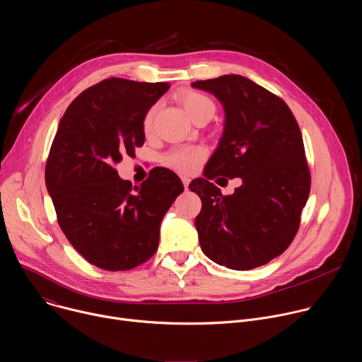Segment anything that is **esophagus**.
Masks as SVG:
<instances>
[{"mask_svg":"<svg viewBox=\"0 0 362 362\" xmlns=\"http://www.w3.org/2000/svg\"><path fill=\"white\" fill-rule=\"evenodd\" d=\"M182 182H183L185 189H187V187H189V183H190V179H189L187 176H183V177H182Z\"/></svg>","mask_w":362,"mask_h":362,"instance_id":"obj_1","label":"esophagus"}]
</instances>
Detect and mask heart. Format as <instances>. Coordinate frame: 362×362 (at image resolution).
I'll list each match as a JSON object with an SVG mask.
<instances>
[{"label": "heart", "instance_id": "obj_1", "mask_svg": "<svg viewBox=\"0 0 362 362\" xmlns=\"http://www.w3.org/2000/svg\"><path fill=\"white\" fill-rule=\"evenodd\" d=\"M180 103L187 115L196 122L203 116H214L216 106L212 98L199 91H185L180 95ZM156 106L150 107L143 117V132L150 134L153 132L154 117H156ZM206 156V151L202 147H175L163 156V163L177 172L192 173L194 172Z\"/></svg>", "mask_w": 362, "mask_h": 362}]
</instances>
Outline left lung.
<instances>
[{
    "instance_id": "8db88e82",
    "label": "left lung",
    "mask_w": 362,
    "mask_h": 362,
    "mask_svg": "<svg viewBox=\"0 0 362 362\" xmlns=\"http://www.w3.org/2000/svg\"><path fill=\"white\" fill-rule=\"evenodd\" d=\"M225 109L221 143L189 189L202 200L194 225L203 253L236 271L262 267L293 240L311 189L299 126L286 103L252 80L238 76L194 81ZM240 177L225 197L211 180ZM223 179V177H221Z\"/></svg>"
}]
</instances>
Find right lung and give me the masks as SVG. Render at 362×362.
<instances>
[{
  "mask_svg": "<svg viewBox=\"0 0 362 362\" xmlns=\"http://www.w3.org/2000/svg\"><path fill=\"white\" fill-rule=\"evenodd\" d=\"M169 83L103 80L67 107L45 163V185L69 242L94 267L129 271L158 250L160 222L185 190L172 170L153 169L140 186L116 165L144 143L143 117Z\"/></svg>",
  "mask_w": 362,
  "mask_h": 362,
  "instance_id": "1",
  "label": "right lung"
}]
</instances>
